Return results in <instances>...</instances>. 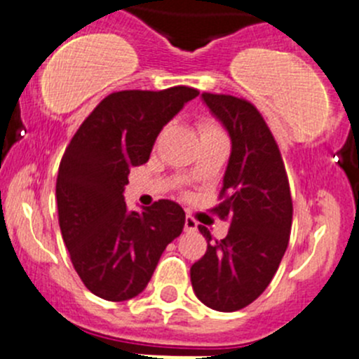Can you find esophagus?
I'll use <instances>...</instances> for the list:
<instances>
[{"mask_svg":"<svg viewBox=\"0 0 359 359\" xmlns=\"http://www.w3.org/2000/svg\"><path fill=\"white\" fill-rule=\"evenodd\" d=\"M184 229H186V231H196L198 229V222L193 219V217L187 215L186 217V224H184Z\"/></svg>","mask_w":359,"mask_h":359,"instance_id":"34e87169","label":"esophagus"}]
</instances>
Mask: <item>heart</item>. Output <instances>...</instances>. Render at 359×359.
<instances>
[{
    "label": "heart",
    "instance_id": "b5f03b06",
    "mask_svg": "<svg viewBox=\"0 0 359 359\" xmlns=\"http://www.w3.org/2000/svg\"><path fill=\"white\" fill-rule=\"evenodd\" d=\"M200 128H201V135H203V133H210V132H219V128H217V126L213 125L212 121H203L201 125H200Z\"/></svg>",
    "mask_w": 359,
    "mask_h": 359
}]
</instances>
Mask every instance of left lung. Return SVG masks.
Returning <instances> with one entry per match:
<instances>
[{
	"label": "left lung",
	"instance_id": "1",
	"mask_svg": "<svg viewBox=\"0 0 359 359\" xmlns=\"http://www.w3.org/2000/svg\"><path fill=\"white\" fill-rule=\"evenodd\" d=\"M201 100L231 137V156L213 208L231 224L224 240L208 241L191 267V283L210 309L233 313L252 304L271 283L288 247L292 196L280 149L255 106L233 95L203 93Z\"/></svg>",
	"mask_w": 359,
	"mask_h": 359
}]
</instances>
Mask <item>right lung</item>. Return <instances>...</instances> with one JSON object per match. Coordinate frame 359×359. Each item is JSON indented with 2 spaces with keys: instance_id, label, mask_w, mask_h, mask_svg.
I'll return each mask as SVG.
<instances>
[{
  "instance_id": "right-lung-1",
  "label": "right lung",
  "mask_w": 359,
  "mask_h": 359,
  "mask_svg": "<svg viewBox=\"0 0 359 359\" xmlns=\"http://www.w3.org/2000/svg\"><path fill=\"white\" fill-rule=\"evenodd\" d=\"M198 93L189 86L111 93L69 142L55 189L60 233L78 276L100 299L139 295L166 245L182 233L179 203L130 212L123 191L130 168L147 163L163 126Z\"/></svg>"
}]
</instances>
